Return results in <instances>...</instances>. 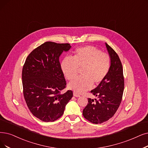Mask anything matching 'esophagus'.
<instances>
[{
  "label": "esophagus",
  "mask_w": 148,
  "mask_h": 148,
  "mask_svg": "<svg viewBox=\"0 0 148 148\" xmlns=\"http://www.w3.org/2000/svg\"><path fill=\"white\" fill-rule=\"evenodd\" d=\"M73 96L76 97H80V95L78 93H77L76 92H73Z\"/></svg>",
  "instance_id": "1"
}]
</instances>
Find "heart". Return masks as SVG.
Masks as SVG:
<instances>
[{"instance_id": "1", "label": "heart", "mask_w": 148, "mask_h": 148, "mask_svg": "<svg viewBox=\"0 0 148 148\" xmlns=\"http://www.w3.org/2000/svg\"><path fill=\"white\" fill-rule=\"evenodd\" d=\"M110 67V58L93 46H86L76 50L72 58L62 60L61 68L65 77L72 80L82 69V77L76 78L68 85L70 90L81 93L92 88L93 84L98 86L108 75Z\"/></svg>"}]
</instances>
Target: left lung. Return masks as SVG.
<instances>
[{
	"mask_svg": "<svg viewBox=\"0 0 148 148\" xmlns=\"http://www.w3.org/2000/svg\"><path fill=\"white\" fill-rule=\"evenodd\" d=\"M105 44L110 58V69L104 80L90 91L98 99L88 98V104L82 111L85 119L95 124L105 122L114 115L121 103L125 87L119 56L107 43Z\"/></svg>",
	"mask_w": 148,
	"mask_h": 148,
	"instance_id": "left-lung-1",
	"label": "left lung"
}]
</instances>
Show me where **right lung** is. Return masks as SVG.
Wrapping results in <instances>:
<instances>
[{
	"instance_id": "add662e5",
	"label": "right lung",
	"mask_w": 148,
	"mask_h": 148,
	"mask_svg": "<svg viewBox=\"0 0 148 148\" xmlns=\"http://www.w3.org/2000/svg\"><path fill=\"white\" fill-rule=\"evenodd\" d=\"M69 44L45 42L33 50L23 67L22 86L26 103L32 114L45 122L54 121L64 114L73 97L72 90L61 94L66 81L60 57Z\"/></svg>"
}]
</instances>
